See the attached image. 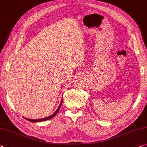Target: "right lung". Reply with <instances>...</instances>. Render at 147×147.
Instances as JSON below:
<instances>
[{
    "mask_svg": "<svg viewBox=\"0 0 147 147\" xmlns=\"http://www.w3.org/2000/svg\"><path fill=\"white\" fill-rule=\"evenodd\" d=\"M62 102H63V99H61V103H60V105L58 107L57 111L55 112L53 114L50 116H48V117H46V118H42V119H38V120H31V119H29V118H25V119L28 121H30V122H42V121H45V120H48L49 119H51V118H52L53 117H54V116L57 115V113H58V111H59L60 108H61V104H62Z\"/></svg>",
    "mask_w": 147,
    "mask_h": 147,
    "instance_id": "obj_1",
    "label": "right lung"
}]
</instances>
